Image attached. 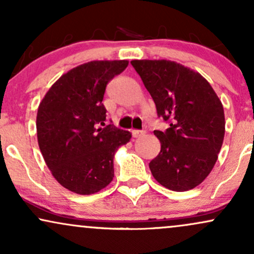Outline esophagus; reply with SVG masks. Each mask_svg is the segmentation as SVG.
<instances>
[{
	"label": "esophagus",
	"instance_id": "esophagus-1",
	"mask_svg": "<svg viewBox=\"0 0 254 254\" xmlns=\"http://www.w3.org/2000/svg\"><path fill=\"white\" fill-rule=\"evenodd\" d=\"M131 133H132V137H135V138H137V137H141L142 135H144V131L132 130V131H131Z\"/></svg>",
	"mask_w": 254,
	"mask_h": 254
}]
</instances>
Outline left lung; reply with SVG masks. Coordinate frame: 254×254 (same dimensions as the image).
Instances as JSON below:
<instances>
[{"mask_svg": "<svg viewBox=\"0 0 254 254\" xmlns=\"http://www.w3.org/2000/svg\"><path fill=\"white\" fill-rule=\"evenodd\" d=\"M155 103L157 116L170 123L155 130L161 150L149 164L151 174L172 191L194 189L209 176L224 137V112L210 83L199 72L166 60L131 61Z\"/></svg>", "mask_w": 254, "mask_h": 254, "instance_id": "left-lung-1", "label": "left lung"}]
</instances>
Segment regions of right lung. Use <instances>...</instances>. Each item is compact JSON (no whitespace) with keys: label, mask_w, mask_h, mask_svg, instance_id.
<instances>
[{"label":"right lung","mask_w":254,"mask_h":254,"mask_svg":"<svg viewBox=\"0 0 254 254\" xmlns=\"http://www.w3.org/2000/svg\"><path fill=\"white\" fill-rule=\"evenodd\" d=\"M127 61H93L64 74L51 86L37 113L38 144L52 176L63 188L92 194L115 177L113 157L130 141L129 131L105 125L107 83Z\"/></svg>","instance_id":"1"}]
</instances>
